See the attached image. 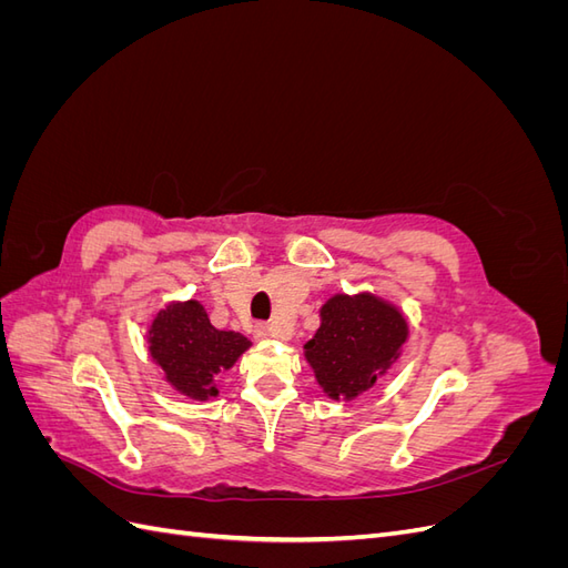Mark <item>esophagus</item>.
Masks as SVG:
<instances>
[{
    "mask_svg": "<svg viewBox=\"0 0 568 568\" xmlns=\"http://www.w3.org/2000/svg\"><path fill=\"white\" fill-rule=\"evenodd\" d=\"M253 334H255V338H277L280 334H277V329H274V326H270V324H257L255 329H253Z\"/></svg>",
    "mask_w": 568,
    "mask_h": 568,
    "instance_id": "1",
    "label": "esophagus"
}]
</instances>
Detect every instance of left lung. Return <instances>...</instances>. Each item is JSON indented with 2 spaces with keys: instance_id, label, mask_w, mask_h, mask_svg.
<instances>
[{
  "instance_id": "8db88e82",
  "label": "left lung",
  "mask_w": 568,
  "mask_h": 568,
  "mask_svg": "<svg viewBox=\"0 0 568 568\" xmlns=\"http://www.w3.org/2000/svg\"><path fill=\"white\" fill-rule=\"evenodd\" d=\"M409 322L398 305L372 294H334L320 307V326L303 343L315 382L332 400H355L400 357Z\"/></svg>"
}]
</instances>
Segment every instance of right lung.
<instances>
[{"label": "right lung", "mask_w": 568, "mask_h": 568, "mask_svg": "<svg viewBox=\"0 0 568 568\" xmlns=\"http://www.w3.org/2000/svg\"><path fill=\"white\" fill-rule=\"evenodd\" d=\"M251 348L239 332L215 329L196 298L170 301L153 315L146 329V351L163 379L186 398H215L220 374Z\"/></svg>", "instance_id": "add662e5"}]
</instances>
